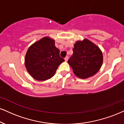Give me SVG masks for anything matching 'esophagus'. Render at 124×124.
I'll list each match as a JSON object with an SVG mask.
<instances>
[{
	"instance_id": "34e87169",
	"label": "esophagus",
	"mask_w": 124,
	"mask_h": 124,
	"mask_svg": "<svg viewBox=\"0 0 124 124\" xmlns=\"http://www.w3.org/2000/svg\"><path fill=\"white\" fill-rule=\"evenodd\" d=\"M68 58H69V56H66V57L65 58V61H66V62H67V61H68Z\"/></svg>"
}]
</instances>
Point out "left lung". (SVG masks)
<instances>
[{"instance_id": "1", "label": "left lung", "mask_w": 124, "mask_h": 124, "mask_svg": "<svg viewBox=\"0 0 124 124\" xmlns=\"http://www.w3.org/2000/svg\"><path fill=\"white\" fill-rule=\"evenodd\" d=\"M73 51V54L68 62L77 77L88 78L99 71L103 63V55L98 46L85 39L77 41Z\"/></svg>"}]
</instances>
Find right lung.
Returning a JSON list of instances; mask_svg holds the SVG:
<instances>
[{
  "label": "right lung",
  "instance_id": "1",
  "mask_svg": "<svg viewBox=\"0 0 124 124\" xmlns=\"http://www.w3.org/2000/svg\"><path fill=\"white\" fill-rule=\"evenodd\" d=\"M59 53L54 40L47 37L32 44L25 59V66L31 76L39 81L51 78L59 65L65 61Z\"/></svg>",
  "mask_w": 124,
  "mask_h": 124
}]
</instances>
